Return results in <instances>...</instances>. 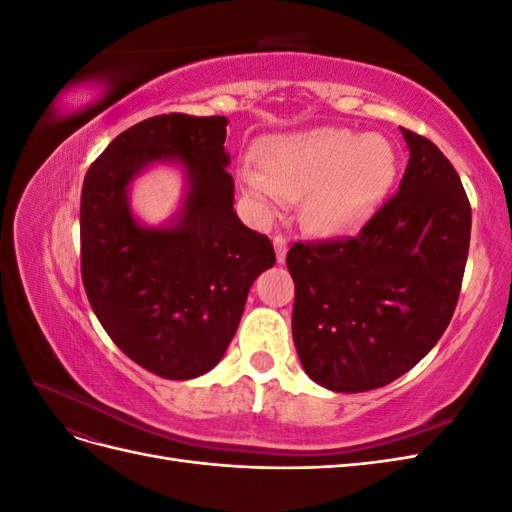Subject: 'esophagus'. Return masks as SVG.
Instances as JSON below:
<instances>
[{
  "mask_svg": "<svg viewBox=\"0 0 512 512\" xmlns=\"http://www.w3.org/2000/svg\"><path fill=\"white\" fill-rule=\"evenodd\" d=\"M273 245H275V254H277V262L286 260V252H288V241L282 235L273 237Z\"/></svg>",
  "mask_w": 512,
  "mask_h": 512,
  "instance_id": "esophagus-1",
  "label": "esophagus"
}]
</instances>
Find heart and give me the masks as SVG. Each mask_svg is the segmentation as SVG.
Here are the masks:
<instances>
[{
    "label": "heart",
    "instance_id": "heart-1",
    "mask_svg": "<svg viewBox=\"0 0 512 512\" xmlns=\"http://www.w3.org/2000/svg\"><path fill=\"white\" fill-rule=\"evenodd\" d=\"M262 162L243 168L247 190L262 207L303 198L305 222L320 232L359 224L395 177V151L382 136L318 128L273 136Z\"/></svg>",
    "mask_w": 512,
    "mask_h": 512
}]
</instances>
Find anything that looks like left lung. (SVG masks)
Listing matches in <instances>:
<instances>
[{"mask_svg":"<svg viewBox=\"0 0 512 512\" xmlns=\"http://www.w3.org/2000/svg\"><path fill=\"white\" fill-rule=\"evenodd\" d=\"M410 149L399 190L356 235L297 241L292 339L307 376L337 393L397 380L451 322L470 250L472 207L453 164L401 128Z\"/></svg>","mask_w":512,"mask_h":512,"instance_id":"obj_1","label":"left lung"}]
</instances>
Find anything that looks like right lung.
<instances>
[{"mask_svg": "<svg viewBox=\"0 0 512 512\" xmlns=\"http://www.w3.org/2000/svg\"><path fill=\"white\" fill-rule=\"evenodd\" d=\"M226 117L168 113L121 132L91 162L81 194V277L108 337L166 380L203 376L235 335L247 292L275 265L267 235L232 209ZM177 157L191 192L173 229L131 218L129 179L145 163Z\"/></svg>", "mask_w": 512, "mask_h": 512, "instance_id": "add662e5", "label": "right lung"}]
</instances>
